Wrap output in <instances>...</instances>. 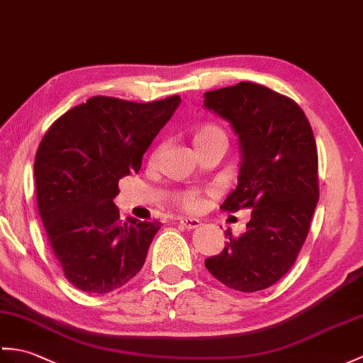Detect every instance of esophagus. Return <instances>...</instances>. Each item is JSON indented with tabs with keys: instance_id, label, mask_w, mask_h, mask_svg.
<instances>
[{
	"instance_id": "esophagus-1",
	"label": "esophagus",
	"mask_w": 363,
	"mask_h": 363,
	"mask_svg": "<svg viewBox=\"0 0 363 363\" xmlns=\"http://www.w3.org/2000/svg\"><path fill=\"white\" fill-rule=\"evenodd\" d=\"M179 223L185 227V229H189V230H191V229H198V227L201 225V221H199V220H196V218H187V216L181 218Z\"/></svg>"
}]
</instances>
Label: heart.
Segmentation results:
<instances>
[{"mask_svg":"<svg viewBox=\"0 0 363 363\" xmlns=\"http://www.w3.org/2000/svg\"><path fill=\"white\" fill-rule=\"evenodd\" d=\"M191 139H193V145L195 148H201L207 145V143H212L216 140H224L227 142V134L224 131L223 126H220L215 122H206L198 125L195 130L191 133ZM159 156V148H156L153 153H151V159H157ZM179 204L185 208V210H196L201 206V195L199 191L190 190L185 191L184 195L179 196Z\"/></svg>","mask_w":363,"mask_h":363,"instance_id":"1","label":"heart"}]
</instances>
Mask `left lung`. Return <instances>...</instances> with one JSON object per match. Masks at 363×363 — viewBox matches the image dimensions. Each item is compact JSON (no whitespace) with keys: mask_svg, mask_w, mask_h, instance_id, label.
Returning <instances> with one entry per match:
<instances>
[{"mask_svg":"<svg viewBox=\"0 0 363 363\" xmlns=\"http://www.w3.org/2000/svg\"><path fill=\"white\" fill-rule=\"evenodd\" d=\"M204 105L238 134V185L221 208H252L247 230L233 237L207 271L227 288L257 292L296 263L318 201V156L313 128L292 99L250 82L208 91Z\"/></svg>","mask_w":363,"mask_h":363,"instance_id":"obj_1","label":"left lung"}]
</instances>
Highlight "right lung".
I'll use <instances>...</instances> for the list:
<instances>
[{
    "mask_svg": "<svg viewBox=\"0 0 363 363\" xmlns=\"http://www.w3.org/2000/svg\"><path fill=\"white\" fill-rule=\"evenodd\" d=\"M179 104V96L150 104L96 96L58 117L41 139L33 162L38 212L77 289H119L145 263L161 223L122 221L113 199Z\"/></svg>",
    "mask_w": 363,
    "mask_h": 363,
    "instance_id": "1",
    "label": "right lung"
}]
</instances>
